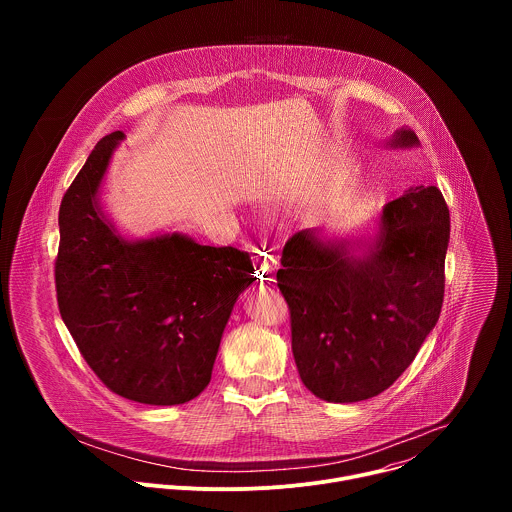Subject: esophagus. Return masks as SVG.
I'll use <instances>...</instances> for the list:
<instances>
[{"label":"esophagus","instance_id":"1","mask_svg":"<svg viewBox=\"0 0 512 512\" xmlns=\"http://www.w3.org/2000/svg\"><path fill=\"white\" fill-rule=\"evenodd\" d=\"M275 271H277V261L273 257H269L267 253H261L259 257V279L261 281H273L275 277Z\"/></svg>","mask_w":512,"mask_h":512}]
</instances>
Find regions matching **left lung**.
Returning a JSON list of instances; mask_svg holds the SVG:
<instances>
[{
	"label": "left lung",
	"instance_id": "8db88e82",
	"mask_svg": "<svg viewBox=\"0 0 512 512\" xmlns=\"http://www.w3.org/2000/svg\"><path fill=\"white\" fill-rule=\"evenodd\" d=\"M387 148H419V139L401 127ZM448 243L450 210L435 186L387 202L373 235L318 227L285 243L277 285L300 379L316 397L364 401L403 375L440 318Z\"/></svg>",
	"mask_w": 512,
	"mask_h": 512
}]
</instances>
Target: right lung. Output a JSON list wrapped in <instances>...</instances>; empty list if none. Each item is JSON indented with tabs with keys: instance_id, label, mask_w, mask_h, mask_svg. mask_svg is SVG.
Here are the masks:
<instances>
[{
	"instance_id": "add662e5",
	"label": "right lung",
	"mask_w": 512,
	"mask_h": 512,
	"mask_svg": "<svg viewBox=\"0 0 512 512\" xmlns=\"http://www.w3.org/2000/svg\"><path fill=\"white\" fill-rule=\"evenodd\" d=\"M125 139L105 135L66 190L54 267L60 316L95 375L145 405H180L210 383L251 255L178 231L125 237L101 206V184Z\"/></svg>"
}]
</instances>
